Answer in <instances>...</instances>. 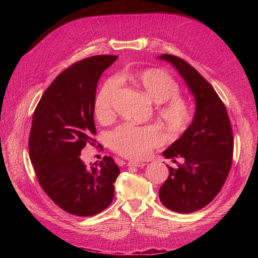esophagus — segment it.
Returning a JSON list of instances; mask_svg holds the SVG:
<instances>
[{"label":"esophagus","mask_w":258,"mask_h":258,"mask_svg":"<svg viewBox=\"0 0 258 258\" xmlns=\"http://www.w3.org/2000/svg\"><path fill=\"white\" fill-rule=\"evenodd\" d=\"M128 167H137V168H141L144 167L145 163L144 162H140V161H130L127 163Z\"/></svg>","instance_id":"1"}]
</instances>
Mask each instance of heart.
I'll list each match as a JSON object with an SVG mask.
<instances>
[{"label":"heart","mask_w":258,"mask_h":258,"mask_svg":"<svg viewBox=\"0 0 258 258\" xmlns=\"http://www.w3.org/2000/svg\"><path fill=\"white\" fill-rule=\"evenodd\" d=\"M155 103H160L158 114L171 131L184 130L191 119L190 108L185 100L178 97L179 87L167 71L148 68L128 75ZM119 80L111 77L102 85L93 102V112L97 118L105 121L113 114V102ZM162 142L161 131L155 126H137L126 123L117 128L111 136L113 150L128 158H143L153 147Z\"/></svg>","instance_id":"heart-1"}]
</instances>
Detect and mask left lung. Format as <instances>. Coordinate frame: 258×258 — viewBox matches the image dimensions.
<instances>
[{
	"instance_id": "8db88e82",
	"label": "left lung",
	"mask_w": 258,
	"mask_h": 258,
	"mask_svg": "<svg viewBox=\"0 0 258 258\" xmlns=\"http://www.w3.org/2000/svg\"><path fill=\"white\" fill-rule=\"evenodd\" d=\"M172 64L195 97L196 111L190 126L162 153L166 158L183 157L159 189L161 204L178 213H190L209 205L228 176L233 152L229 117L222 100L196 69L172 54L158 57ZM175 161V160H173Z\"/></svg>"
}]
</instances>
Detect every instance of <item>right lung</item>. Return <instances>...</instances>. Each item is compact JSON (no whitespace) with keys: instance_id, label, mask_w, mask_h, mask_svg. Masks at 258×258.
Segmentation results:
<instances>
[{"instance_id":"right-lung-1","label":"right lung","mask_w":258,"mask_h":258,"mask_svg":"<svg viewBox=\"0 0 258 258\" xmlns=\"http://www.w3.org/2000/svg\"><path fill=\"white\" fill-rule=\"evenodd\" d=\"M117 56H93L61 72L46 89L33 113L29 155L44 191L59 208L77 216L102 212L114 197L120 170L112 157L88 169L80 158L95 145L93 120L98 82Z\"/></svg>"}]
</instances>
